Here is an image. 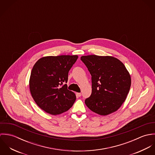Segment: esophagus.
Returning a JSON list of instances; mask_svg holds the SVG:
<instances>
[{"instance_id": "esophagus-1", "label": "esophagus", "mask_w": 155, "mask_h": 155, "mask_svg": "<svg viewBox=\"0 0 155 155\" xmlns=\"http://www.w3.org/2000/svg\"><path fill=\"white\" fill-rule=\"evenodd\" d=\"M76 95L78 96V97H81V95H82V94L81 93H80V92H78V93H76Z\"/></svg>"}]
</instances>
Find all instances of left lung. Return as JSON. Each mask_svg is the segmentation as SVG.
Wrapping results in <instances>:
<instances>
[{"label":"left lung","instance_id":"1","mask_svg":"<svg viewBox=\"0 0 155 155\" xmlns=\"http://www.w3.org/2000/svg\"><path fill=\"white\" fill-rule=\"evenodd\" d=\"M81 60L92 76V93L85 101L87 106L101 116L117 110L125 101L131 84L125 65L111 56L90 55Z\"/></svg>","mask_w":155,"mask_h":155}]
</instances>
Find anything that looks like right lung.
<instances>
[{"instance_id": "1", "label": "right lung", "mask_w": 155, "mask_h": 155, "mask_svg": "<svg viewBox=\"0 0 155 155\" xmlns=\"http://www.w3.org/2000/svg\"><path fill=\"white\" fill-rule=\"evenodd\" d=\"M78 56H47L37 61L29 80L31 96L45 112L57 115L70 109L76 100L75 94L67 89L68 73Z\"/></svg>"}]
</instances>
